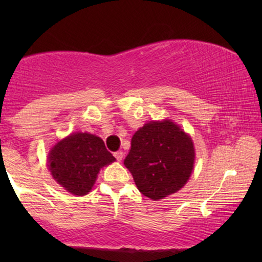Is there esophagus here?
<instances>
[{
  "mask_svg": "<svg viewBox=\"0 0 262 262\" xmlns=\"http://www.w3.org/2000/svg\"><path fill=\"white\" fill-rule=\"evenodd\" d=\"M114 157H116L118 161H121V160H123V157H124V152L123 151H116V152H114Z\"/></svg>",
  "mask_w": 262,
  "mask_h": 262,
  "instance_id": "obj_1",
  "label": "esophagus"
}]
</instances>
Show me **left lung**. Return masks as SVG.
Masks as SVG:
<instances>
[{
  "label": "left lung",
  "instance_id": "left-lung-1",
  "mask_svg": "<svg viewBox=\"0 0 262 262\" xmlns=\"http://www.w3.org/2000/svg\"><path fill=\"white\" fill-rule=\"evenodd\" d=\"M192 139L173 121H150L136 132L124 160L139 192L159 200L178 192L191 177Z\"/></svg>",
  "mask_w": 262,
  "mask_h": 262
}]
</instances>
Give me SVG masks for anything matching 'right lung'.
<instances>
[{"mask_svg": "<svg viewBox=\"0 0 262 262\" xmlns=\"http://www.w3.org/2000/svg\"><path fill=\"white\" fill-rule=\"evenodd\" d=\"M114 160L101 138L77 132L53 146L49 168L53 179L67 191L84 195L92 189L100 168Z\"/></svg>", "mask_w": 262, "mask_h": 262, "instance_id": "right-lung-1", "label": "right lung"}]
</instances>
